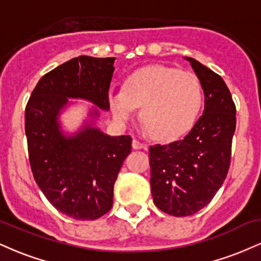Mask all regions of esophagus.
Returning a JSON list of instances; mask_svg holds the SVG:
<instances>
[{
  "label": "esophagus",
  "mask_w": 261,
  "mask_h": 261,
  "mask_svg": "<svg viewBox=\"0 0 261 261\" xmlns=\"http://www.w3.org/2000/svg\"><path fill=\"white\" fill-rule=\"evenodd\" d=\"M133 148L134 149H146L147 148V146H146L145 143L141 142V141H139V140H134L133 141Z\"/></svg>",
  "instance_id": "esophagus-1"
}]
</instances>
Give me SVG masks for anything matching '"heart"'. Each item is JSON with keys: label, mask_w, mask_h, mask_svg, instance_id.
I'll return each mask as SVG.
<instances>
[{"label": "heart", "mask_w": 261, "mask_h": 261, "mask_svg": "<svg viewBox=\"0 0 261 261\" xmlns=\"http://www.w3.org/2000/svg\"><path fill=\"white\" fill-rule=\"evenodd\" d=\"M203 88L196 74L164 66H147L131 72L122 89L108 94L118 121H126L141 107V121L160 140L180 137L193 128L203 106Z\"/></svg>", "instance_id": "b5f03b06"}]
</instances>
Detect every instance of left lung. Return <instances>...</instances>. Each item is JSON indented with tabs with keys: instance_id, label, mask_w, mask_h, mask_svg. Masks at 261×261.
Returning a JSON list of instances; mask_svg holds the SVG:
<instances>
[{
	"instance_id": "left-lung-1",
	"label": "left lung",
	"mask_w": 261,
	"mask_h": 261,
	"mask_svg": "<svg viewBox=\"0 0 261 261\" xmlns=\"http://www.w3.org/2000/svg\"><path fill=\"white\" fill-rule=\"evenodd\" d=\"M201 81L205 110L184 139L149 147L151 193L158 208L190 216L214 199L228 173L236 130V104L224 81L187 58Z\"/></svg>"
}]
</instances>
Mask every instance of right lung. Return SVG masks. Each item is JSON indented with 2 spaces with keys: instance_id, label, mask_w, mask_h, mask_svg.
Listing matches in <instances>:
<instances>
[{
  "instance_id": "obj_1",
  "label": "right lung",
  "mask_w": 261,
  "mask_h": 261,
  "mask_svg": "<svg viewBox=\"0 0 261 261\" xmlns=\"http://www.w3.org/2000/svg\"><path fill=\"white\" fill-rule=\"evenodd\" d=\"M114 61L83 55L58 66L39 80L25 107L33 176L54 207L76 220H97L112 208L114 184L133 139L110 137L91 125L66 137L58 116L67 98H83L109 110ZM93 116H98L97 109Z\"/></svg>"
}]
</instances>
